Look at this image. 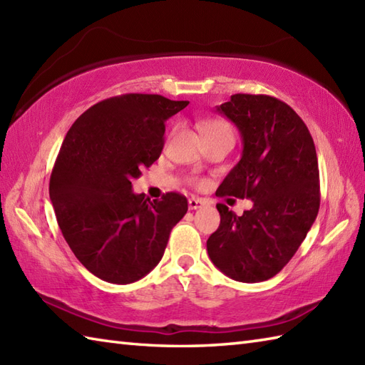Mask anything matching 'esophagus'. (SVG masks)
<instances>
[{
	"instance_id": "1",
	"label": "esophagus",
	"mask_w": 365,
	"mask_h": 365,
	"mask_svg": "<svg viewBox=\"0 0 365 365\" xmlns=\"http://www.w3.org/2000/svg\"><path fill=\"white\" fill-rule=\"evenodd\" d=\"M204 205H205V200H204V199L191 197V199L188 200V207H190V210H197V208L204 207Z\"/></svg>"
}]
</instances>
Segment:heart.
Wrapping results in <instances>:
<instances>
[{
    "label": "heart",
    "mask_w": 365,
    "mask_h": 365,
    "mask_svg": "<svg viewBox=\"0 0 365 365\" xmlns=\"http://www.w3.org/2000/svg\"><path fill=\"white\" fill-rule=\"evenodd\" d=\"M202 131L205 138L212 135H218V133H232L230 127L222 120H205L202 123Z\"/></svg>",
    "instance_id": "heart-1"
}]
</instances>
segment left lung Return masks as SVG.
<instances>
[{
  "label": "left lung",
  "mask_w": 365,
  "mask_h": 365,
  "mask_svg": "<svg viewBox=\"0 0 365 365\" xmlns=\"http://www.w3.org/2000/svg\"><path fill=\"white\" fill-rule=\"evenodd\" d=\"M216 111L235 123L242 158L216 196L251 199L237 216L218 204L220 227L207 240L208 257L240 282L276 276L298 251L320 208L314 139L292 108L269 96L235 94Z\"/></svg>",
  "instance_id": "left-lung-1"
}]
</instances>
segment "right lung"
Here are the masks:
<instances>
[{"label":"right lung","mask_w":365,"mask_h":365,"mask_svg":"<svg viewBox=\"0 0 365 365\" xmlns=\"http://www.w3.org/2000/svg\"><path fill=\"white\" fill-rule=\"evenodd\" d=\"M190 102L125 94L91 106L67 131L50 177L59 229L75 257L111 284H131L158 265L188 200H150L131 180L157 161L165 122Z\"/></svg>","instance_id":"1"}]
</instances>
